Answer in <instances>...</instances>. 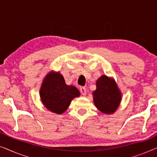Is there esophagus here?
<instances>
[{"mask_svg":"<svg viewBox=\"0 0 157 157\" xmlns=\"http://www.w3.org/2000/svg\"><path fill=\"white\" fill-rule=\"evenodd\" d=\"M80 92L83 96H85L86 94V89L85 87H80Z\"/></svg>","mask_w":157,"mask_h":157,"instance_id":"esophagus-1","label":"esophagus"}]
</instances>
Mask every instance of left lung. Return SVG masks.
Listing matches in <instances>:
<instances>
[{
	"mask_svg": "<svg viewBox=\"0 0 157 157\" xmlns=\"http://www.w3.org/2000/svg\"><path fill=\"white\" fill-rule=\"evenodd\" d=\"M93 96L96 108L106 114L114 113L121 100V94L114 79L106 75H102L96 81V89Z\"/></svg>",
	"mask_w": 157,
	"mask_h": 157,
	"instance_id": "8db88e82",
	"label": "left lung"
}]
</instances>
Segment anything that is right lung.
<instances>
[{
    "label": "right lung",
    "instance_id": "obj_1",
    "mask_svg": "<svg viewBox=\"0 0 157 157\" xmlns=\"http://www.w3.org/2000/svg\"><path fill=\"white\" fill-rule=\"evenodd\" d=\"M80 92L74 86L66 84L59 72H49L43 81L40 89V97L46 108L53 113L61 114L65 112L74 98Z\"/></svg>",
    "mask_w": 157,
    "mask_h": 157
}]
</instances>
